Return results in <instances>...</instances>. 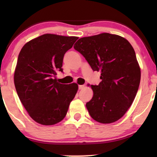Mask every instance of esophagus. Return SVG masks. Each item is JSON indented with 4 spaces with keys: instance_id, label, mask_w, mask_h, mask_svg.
I'll return each mask as SVG.
<instances>
[{
    "instance_id": "34e87169",
    "label": "esophagus",
    "mask_w": 157,
    "mask_h": 157,
    "mask_svg": "<svg viewBox=\"0 0 157 157\" xmlns=\"http://www.w3.org/2000/svg\"><path fill=\"white\" fill-rule=\"evenodd\" d=\"M85 86H84V85H79L78 86V89H83V88H84Z\"/></svg>"
}]
</instances>
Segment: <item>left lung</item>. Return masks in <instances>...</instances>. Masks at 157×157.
Here are the masks:
<instances>
[{
	"label": "left lung",
	"instance_id": "8db88e82",
	"mask_svg": "<svg viewBox=\"0 0 157 157\" xmlns=\"http://www.w3.org/2000/svg\"><path fill=\"white\" fill-rule=\"evenodd\" d=\"M74 48L94 71L101 73L99 84L91 85L94 96L86 106L92 119L102 124L123 117L138 91L141 71L136 53L127 40L108 33L83 37Z\"/></svg>",
	"mask_w": 157,
	"mask_h": 157
}]
</instances>
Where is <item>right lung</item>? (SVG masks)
Wrapping results in <instances>:
<instances>
[{"label": "right lung", "instance_id": "1", "mask_svg": "<svg viewBox=\"0 0 157 157\" xmlns=\"http://www.w3.org/2000/svg\"><path fill=\"white\" fill-rule=\"evenodd\" d=\"M78 37L44 34L25 44L19 53L14 83L21 103L32 119L53 125L66 117L78 85L61 84L57 71L63 72L64 54Z\"/></svg>", "mask_w": 157, "mask_h": 157}]
</instances>
